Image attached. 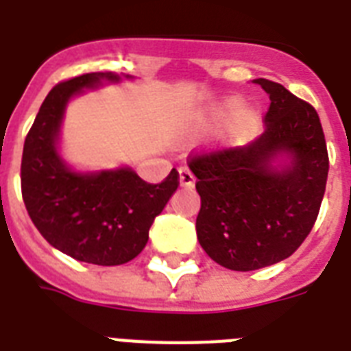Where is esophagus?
Wrapping results in <instances>:
<instances>
[{"label": "esophagus", "instance_id": "esophagus-1", "mask_svg": "<svg viewBox=\"0 0 351 351\" xmlns=\"http://www.w3.org/2000/svg\"><path fill=\"white\" fill-rule=\"evenodd\" d=\"M178 182L186 189H193L195 187V176H193V173L187 167H180V171H178Z\"/></svg>", "mask_w": 351, "mask_h": 351}]
</instances>
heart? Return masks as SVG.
Instances as JSON below:
<instances>
[{
  "label": "heart",
  "mask_w": 351,
  "mask_h": 351,
  "mask_svg": "<svg viewBox=\"0 0 351 351\" xmlns=\"http://www.w3.org/2000/svg\"><path fill=\"white\" fill-rule=\"evenodd\" d=\"M217 147L230 151L250 143L262 129V111L255 106H242L239 96H226L208 109H204L193 120L195 134H209L219 131Z\"/></svg>",
  "instance_id": "1"
}]
</instances>
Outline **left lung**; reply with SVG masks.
Instances as JSON below:
<instances>
[{
    "label": "left lung",
    "mask_w": 351,
    "mask_h": 351,
    "mask_svg": "<svg viewBox=\"0 0 351 351\" xmlns=\"http://www.w3.org/2000/svg\"><path fill=\"white\" fill-rule=\"evenodd\" d=\"M266 129L239 149L195 156L200 213L197 237L217 264L253 271L293 255L310 234L328 180V151L319 114L271 80Z\"/></svg>",
    "instance_id": "obj_1"
}]
</instances>
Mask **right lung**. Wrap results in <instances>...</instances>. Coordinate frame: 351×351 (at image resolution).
<instances>
[{"label":"right lung","instance_id":"add662e5","mask_svg":"<svg viewBox=\"0 0 351 351\" xmlns=\"http://www.w3.org/2000/svg\"><path fill=\"white\" fill-rule=\"evenodd\" d=\"M129 74L89 73L58 84L47 95L25 138L21 195L43 239L65 255L98 266H118L140 255L149 228L178 187L173 169L162 184H147L131 165L80 171L62 154V127L71 100Z\"/></svg>","mask_w":351,"mask_h":351}]
</instances>
